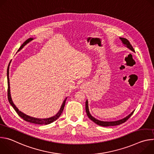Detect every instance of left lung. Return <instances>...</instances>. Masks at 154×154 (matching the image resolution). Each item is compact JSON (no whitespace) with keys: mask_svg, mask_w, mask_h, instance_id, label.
Segmentation results:
<instances>
[{"mask_svg":"<svg viewBox=\"0 0 154 154\" xmlns=\"http://www.w3.org/2000/svg\"><path fill=\"white\" fill-rule=\"evenodd\" d=\"M121 39V40L122 41V43L124 44V45L127 46V48H128L129 49H130L131 51L133 52H135V50L133 48L132 46L131 45V44L130 43V42L128 41V40H127V39L125 38H119ZM85 109H86V114H87V116H88V118L91 120L93 121L94 123L97 124V125H100V126H103V127H108V126H114V125H120L124 122H125L126 121H127L130 118V116L133 115L134 112H131L129 115H128L127 116H126L125 118L122 119H120V120H118V121H110V122H107V121H99L98 119H96V118H94V117H93L91 114L90 113V112H89V109H88V100H86V104H85Z\"/></svg>","mask_w":154,"mask_h":154,"instance_id":"1","label":"left lung"}]
</instances>
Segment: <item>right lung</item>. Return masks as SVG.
<instances>
[{"label":"right lung","mask_w":154,"mask_h":154,"mask_svg":"<svg viewBox=\"0 0 154 154\" xmlns=\"http://www.w3.org/2000/svg\"><path fill=\"white\" fill-rule=\"evenodd\" d=\"M33 39V38H29L28 39H27L22 46L20 47V48L19 49L18 51L20 50L22 48H23L25 45H26L28 42H29L30 41H32ZM9 71H7V82H8V90H7V94H8V101L10 102V103L11 104V105L13 107V108L14 109V110L16 112V113H17V115L20 117L23 118L24 121L31 122V123H33V124H39V125H47V124H49L52 122H53L54 121H56L61 115L63 109L65 105V103H66V98L65 99V100L63 101V103L61 106V108L60 109V111L58 112V113L51 118H47V119H38V118H33L31 116H29L28 115H26V114L23 113V112H21L20 111H19L18 108L14 105V104L13 103L11 98V96H10V82H9Z\"/></svg>","instance_id":"1"}]
</instances>
